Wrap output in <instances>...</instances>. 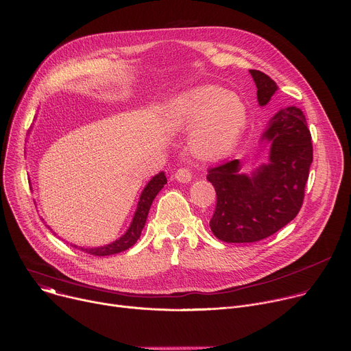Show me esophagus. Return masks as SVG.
<instances>
[{"instance_id":"1","label":"esophagus","mask_w":351,"mask_h":351,"mask_svg":"<svg viewBox=\"0 0 351 351\" xmlns=\"http://www.w3.org/2000/svg\"><path fill=\"white\" fill-rule=\"evenodd\" d=\"M175 179L180 183H189L191 180V172L189 168H179L175 173Z\"/></svg>"}]
</instances>
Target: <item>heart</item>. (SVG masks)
<instances>
[{
	"label": "heart",
	"mask_w": 351,
	"mask_h": 351,
	"mask_svg": "<svg viewBox=\"0 0 351 351\" xmlns=\"http://www.w3.org/2000/svg\"><path fill=\"white\" fill-rule=\"evenodd\" d=\"M167 122L173 130H189L193 152L204 158L230 154L244 134L248 112L241 99L217 86L195 87L169 104Z\"/></svg>",
	"instance_id": "obj_1"
}]
</instances>
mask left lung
Returning <instances> with one entry per match:
<instances>
[{"mask_svg":"<svg viewBox=\"0 0 351 351\" xmlns=\"http://www.w3.org/2000/svg\"><path fill=\"white\" fill-rule=\"evenodd\" d=\"M250 75L257 86L258 104L264 107L278 86L260 71L250 69ZM261 143H268L269 162L260 165L250 176L239 173V160L208 169L207 179L217 191L210 226L222 241L263 240L294 219L303 206L313 162L311 133L303 111L286 107L275 114Z\"/></svg>","mask_w":351,"mask_h":351,"instance_id":"obj_1","label":"left lung"}]
</instances>
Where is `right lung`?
<instances>
[{
	"mask_svg": "<svg viewBox=\"0 0 351 351\" xmlns=\"http://www.w3.org/2000/svg\"><path fill=\"white\" fill-rule=\"evenodd\" d=\"M167 183V176L164 172H160L158 175H156L152 180H149L144 190L141 191L138 204L134 213V217L132 219V223L129 226V229L126 230L125 234H122L118 240L107 244V245H101V247H94V248H84V247H77L73 245L82 252L87 253V254H93L97 257H103V256H111V254H117L121 252H125L129 247H132L137 239L141 234V230L145 225L147 221V215L149 211V207H152L156 195L160 193V190L164 187V184ZM49 228V226H48Z\"/></svg>",
	"mask_w": 351,
	"mask_h": 351,
	"instance_id": "1",
	"label": "right lung"
}]
</instances>
